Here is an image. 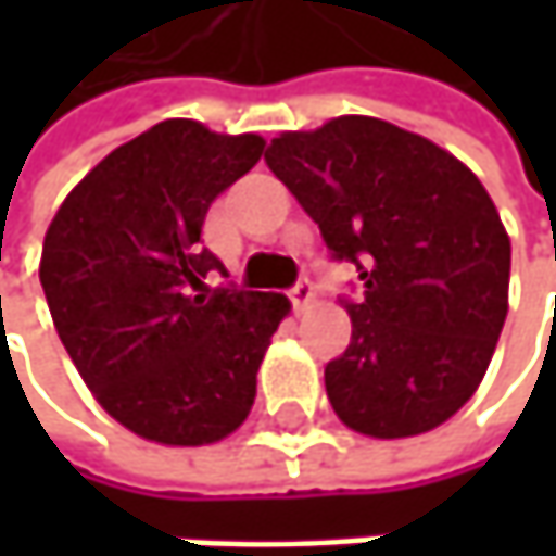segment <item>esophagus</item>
<instances>
[{
    "label": "esophagus",
    "mask_w": 556,
    "mask_h": 556,
    "mask_svg": "<svg viewBox=\"0 0 556 556\" xmlns=\"http://www.w3.org/2000/svg\"><path fill=\"white\" fill-rule=\"evenodd\" d=\"M312 299H315V286H312L305 277L299 279V282L289 289V302H292L299 312H302V308H308V302H312Z\"/></svg>",
    "instance_id": "esophagus-1"
}]
</instances>
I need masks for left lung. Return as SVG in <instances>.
Instances as JSON below:
<instances>
[{
  "label": "left lung",
  "mask_w": 556,
  "mask_h": 556,
  "mask_svg": "<svg viewBox=\"0 0 556 556\" xmlns=\"http://www.w3.org/2000/svg\"><path fill=\"white\" fill-rule=\"evenodd\" d=\"M334 261L351 344L325 367L338 418L370 438L447 421L480 387L508 312L511 244L483 182L421 135L370 115L282 131L264 154Z\"/></svg>",
  "instance_id": "8db88e82"
}]
</instances>
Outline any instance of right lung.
<instances>
[{
	"label": "right lung",
	"mask_w": 556,
	"mask_h": 556,
	"mask_svg": "<svg viewBox=\"0 0 556 556\" xmlns=\"http://www.w3.org/2000/svg\"><path fill=\"white\" fill-rule=\"evenodd\" d=\"M261 154V135L167 118L89 169L45 235L56 334L99 405L138 438L215 444L254 405L289 299L208 289L225 267L202 248V222Z\"/></svg>",
	"instance_id": "obj_1"
}]
</instances>
